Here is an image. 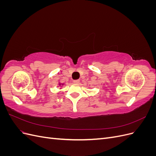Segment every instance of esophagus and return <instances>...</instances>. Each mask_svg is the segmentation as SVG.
<instances>
[{"label": "esophagus", "mask_w": 156, "mask_h": 156, "mask_svg": "<svg viewBox=\"0 0 156 156\" xmlns=\"http://www.w3.org/2000/svg\"><path fill=\"white\" fill-rule=\"evenodd\" d=\"M74 83H75V84H78L79 82H80V81L79 80H74V81H73Z\"/></svg>", "instance_id": "obj_1"}]
</instances>
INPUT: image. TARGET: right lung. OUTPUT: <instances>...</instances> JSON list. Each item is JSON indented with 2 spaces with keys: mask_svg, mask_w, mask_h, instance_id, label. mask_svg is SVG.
<instances>
[{
  "mask_svg": "<svg viewBox=\"0 0 156 156\" xmlns=\"http://www.w3.org/2000/svg\"><path fill=\"white\" fill-rule=\"evenodd\" d=\"M59 84H60V83H59ZM62 85H63V84H62Z\"/></svg>",
  "mask_w": 156,
  "mask_h": 156,
  "instance_id": "1",
  "label": "right lung"
}]
</instances>
